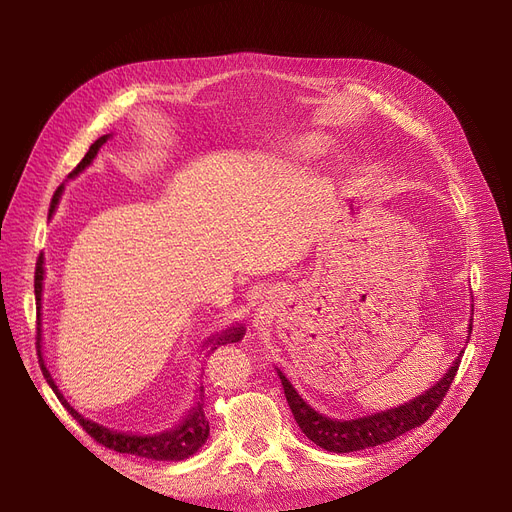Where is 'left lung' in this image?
Wrapping results in <instances>:
<instances>
[{"instance_id": "left-lung-1", "label": "left lung", "mask_w": 512, "mask_h": 512, "mask_svg": "<svg viewBox=\"0 0 512 512\" xmlns=\"http://www.w3.org/2000/svg\"><path fill=\"white\" fill-rule=\"evenodd\" d=\"M469 330H473V326ZM461 355L452 363L444 378L434 388H429L425 394L413 398L411 402H405L402 407L351 421H338L317 413L299 396V392L292 388V384L286 380V375H282V371H278V375L284 386L288 407L294 419H297L299 427L303 429V434L311 442L330 452H355L369 446L386 444L423 425L432 417L434 411L440 407V402L444 400L448 388L452 386L454 375L461 365Z\"/></svg>"}]
</instances>
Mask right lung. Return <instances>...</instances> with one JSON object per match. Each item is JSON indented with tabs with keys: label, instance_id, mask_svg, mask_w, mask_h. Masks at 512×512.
Here are the masks:
<instances>
[{
	"label": "right lung",
	"instance_id": "obj_1",
	"mask_svg": "<svg viewBox=\"0 0 512 512\" xmlns=\"http://www.w3.org/2000/svg\"><path fill=\"white\" fill-rule=\"evenodd\" d=\"M107 141V134H103V137H99L87 151V155L80 159V164L68 174V178H74L78 172H83L93 157L97 155L99 147ZM62 184L58 186V191L53 193V199H51V207H49V215L53 213V209H56L58 205V199L62 195ZM43 253L37 257V265H35V301H37V353H39V365H41V371L45 375L47 384L51 386V390L56 392V396L60 398L62 405L68 409V413L83 425L85 432L101 446L110 448V450H116V452H126V454H134V456H145V459H153V461H184L188 459V456L195 454L207 440L209 436V421L203 413V386H201V394H199V402L195 405V409L188 413L186 421L182 425H178L176 429H172V432H166V434H157V436H130V434H118V432H112V429H105L103 425H97L89 419H85L83 415H78L72 407L70 402L62 396V392L58 390L56 382H53V378L49 375L47 367H45V361L41 357V292H43ZM242 338V328H234V330H228L224 334H220L218 338H211L209 344H213L211 348H218L220 344H230V342H238Z\"/></svg>",
	"mask_w": 512,
	"mask_h": 512
}]
</instances>
